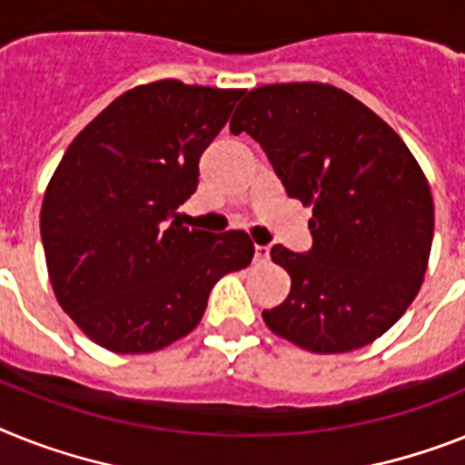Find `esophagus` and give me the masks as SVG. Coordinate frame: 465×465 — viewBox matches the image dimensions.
<instances>
[{
  "instance_id": "esophagus-1",
  "label": "esophagus",
  "mask_w": 465,
  "mask_h": 465,
  "mask_svg": "<svg viewBox=\"0 0 465 465\" xmlns=\"http://www.w3.org/2000/svg\"><path fill=\"white\" fill-rule=\"evenodd\" d=\"M268 259H271V247H266V244H256V247H254V261H256V263H266Z\"/></svg>"
}]
</instances>
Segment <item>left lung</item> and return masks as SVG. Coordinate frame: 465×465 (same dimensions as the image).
Wrapping results in <instances>:
<instances>
[{
  "label": "left lung",
  "instance_id": "left-lung-1",
  "mask_svg": "<svg viewBox=\"0 0 465 465\" xmlns=\"http://www.w3.org/2000/svg\"><path fill=\"white\" fill-rule=\"evenodd\" d=\"M240 105L230 133L259 142L287 194L313 206L309 252L271 249L292 287L263 321L316 354L366 347L423 285L435 230L423 171L382 118L332 85H263Z\"/></svg>",
  "mask_w": 465,
  "mask_h": 465
}]
</instances>
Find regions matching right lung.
Listing matches in <instances>:
<instances>
[{
  "mask_svg": "<svg viewBox=\"0 0 465 465\" xmlns=\"http://www.w3.org/2000/svg\"><path fill=\"white\" fill-rule=\"evenodd\" d=\"M242 90L159 80L128 90L71 142L45 192L40 232L54 294L99 347L147 354L197 328L211 287L247 268L242 230L185 228L199 156Z\"/></svg>",
  "mask_w": 465,
  "mask_h": 465,
  "instance_id": "right-lung-1",
  "label": "right lung"
}]
</instances>
